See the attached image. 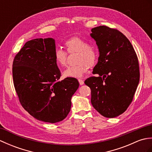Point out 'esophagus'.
Returning a JSON list of instances; mask_svg holds the SVG:
<instances>
[{
    "mask_svg": "<svg viewBox=\"0 0 152 152\" xmlns=\"http://www.w3.org/2000/svg\"><path fill=\"white\" fill-rule=\"evenodd\" d=\"M78 82L80 83V85H83V83H84V82H83V80H82V79H78Z\"/></svg>",
    "mask_w": 152,
    "mask_h": 152,
    "instance_id": "obj_1",
    "label": "esophagus"
}]
</instances>
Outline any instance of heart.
I'll list each match as a JSON object with an SVG mask.
<instances>
[{
	"label": "heart",
	"mask_w": 152,
	"mask_h": 152,
	"mask_svg": "<svg viewBox=\"0 0 152 152\" xmlns=\"http://www.w3.org/2000/svg\"><path fill=\"white\" fill-rule=\"evenodd\" d=\"M65 46L69 53L78 52L76 65L70 66L64 71L63 75L67 78H79L88 72L89 66H94L97 62L98 53L95 48L90 46L89 44L82 38L74 37L66 40ZM54 58L57 65L63 67L66 64L67 53L60 48H56L54 52Z\"/></svg>",
	"instance_id": "obj_1"
}]
</instances>
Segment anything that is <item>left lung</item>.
<instances>
[{
  "mask_svg": "<svg viewBox=\"0 0 152 152\" xmlns=\"http://www.w3.org/2000/svg\"><path fill=\"white\" fill-rule=\"evenodd\" d=\"M91 32L99 51L93 73L99 76L90 77L85 83L91 89L94 108L113 118L123 114L133 101L140 80L138 58L130 41L117 29L99 26Z\"/></svg>",
  "mask_w": 152,
  "mask_h": 152,
  "instance_id": "1",
  "label": "left lung"
}]
</instances>
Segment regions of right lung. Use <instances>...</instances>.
<instances>
[{"label": "right lung", "instance_id": "obj_1", "mask_svg": "<svg viewBox=\"0 0 152 152\" xmlns=\"http://www.w3.org/2000/svg\"><path fill=\"white\" fill-rule=\"evenodd\" d=\"M56 42L52 38L27 42L14 57V84L25 110L38 120H63L70 110L71 98L79 87L76 78L59 80L56 63Z\"/></svg>", "mask_w": 152, "mask_h": 152}]
</instances>
